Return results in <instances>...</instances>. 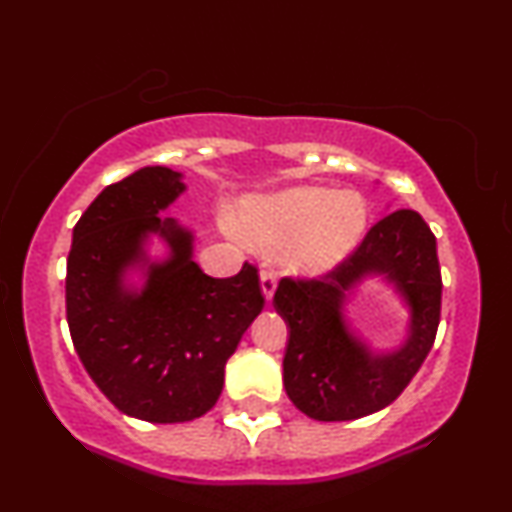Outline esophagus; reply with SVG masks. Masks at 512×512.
<instances>
[{
  "mask_svg": "<svg viewBox=\"0 0 512 512\" xmlns=\"http://www.w3.org/2000/svg\"><path fill=\"white\" fill-rule=\"evenodd\" d=\"M260 286H262V293L267 301H272L274 291H276V272L274 269H262L260 272Z\"/></svg>",
  "mask_w": 512,
  "mask_h": 512,
  "instance_id": "obj_1",
  "label": "esophagus"
}]
</instances>
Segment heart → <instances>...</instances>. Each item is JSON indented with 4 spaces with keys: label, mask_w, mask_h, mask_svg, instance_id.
Segmentation results:
<instances>
[{
    "label": "heart",
    "mask_w": 512,
    "mask_h": 512,
    "mask_svg": "<svg viewBox=\"0 0 512 512\" xmlns=\"http://www.w3.org/2000/svg\"><path fill=\"white\" fill-rule=\"evenodd\" d=\"M368 204L354 190L296 185L240 204L236 238L260 250H284L296 272H327L361 243Z\"/></svg>",
    "instance_id": "b5f03b06"
}]
</instances>
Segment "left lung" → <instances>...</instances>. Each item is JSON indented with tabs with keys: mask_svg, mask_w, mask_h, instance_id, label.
Returning a JSON list of instances; mask_svg holds the SVG:
<instances>
[{
	"mask_svg": "<svg viewBox=\"0 0 512 512\" xmlns=\"http://www.w3.org/2000/svg\"><path fill=\"white\" fill-rule=\"evenodd\" d=\"M366 275H385L410 305V337L397 352L373 355L348 328L345 293ZM436 236L419 211L397 209L358 248L317 279L284 276L274 308L289 325L286 395L317 421H351L395 402L436 342L440 322Z\"/></svg>",
	"mask_w": 512,
	"mask_h": 512,
	"instance_id": "obj_1",
	"label": "left lung"
}]
</instances>
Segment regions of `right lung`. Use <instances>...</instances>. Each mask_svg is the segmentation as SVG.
Returning a JSON list of instances; mask_svg holds the SVG:
<instances>
[{
  "mask_svg": "<svg viewBox=\"0 0 512 512\" xmlns=\"http://www.w3.org/2000/svg\"><path fill=\"white\" fill-rule=\"evenodd\" d=\"M182 175L146 166L113 182L74 226L67 257V322L93 383L122 414L151 424L195 421L223 390V368L264 308L255 264L214 279L192 260V231L161 216ZM167 240L171 257L151 263L145 238ZM144 266L142 292L124 286Z\"/></svg>",
  "mask_w": 512,
  "mask_h": 512,
  "instance_id": "1",
  "label": "right lung"
}]
</instances>
